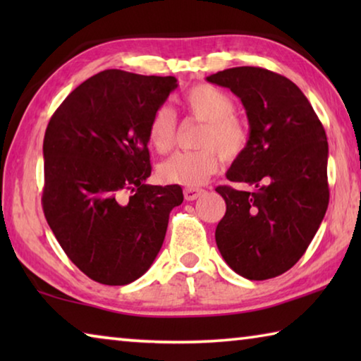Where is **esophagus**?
<instances>
[{"instance_id": "obj_1", "label": "esophagus", "mask_w": 361, "mask_h": 361, "mask_svg": "<svg viewBox=\"0 0 361 361\" xmlns=\"http://www.w3.org/2000/svg\"><path fill=\"white\" fill-rule=\"evenodd\" d=\"M202 192H204L202 189H199V188H186L185 191H183V194H185V199H186V200H195Z\"/></svg>"}]
</instances>
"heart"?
Masks as SVG:
<instances>
[{"mask_svg": "<svg viewBox=\"0 0 361 361\" xmlns=\"http://www.w3.org/2000/svg\"><path fill=\"white\" fill-rule=\"evenodd\" d=\"M185 111L204 122L197 145L202 148L175 152L159 166V178L181 186H200L218 169V152L224 159L239 157L247 149L248 127L235 116V103L224 90L210 84H195L180 99ZM176 135V116L172 108H157L148 124V142L157 152L172 149Z\"/></svg>", "mask_w": 361, "mask_h": 361, "instance_id": "obj_1", "label": "heart"}]
</instances>
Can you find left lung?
<instances>
[{"instance_id":"1","label":"left lung","mask_w":361,"mask_h":361,"mask_svg":"<svg viewBox=\"0 0 361 361\" xmlns=\"http://www.w3.org/2000/svg\"><path fill=\"white\" fill-rule=\"evenodd\" d=\"M207 81L239 97L250 124L247 149L226 176L253 191L216 188L226 202L218 250L242 277H277L305 253L328 209L325 129L301 89L277 73L235 66Z\"/></svg>"}]
</instances>
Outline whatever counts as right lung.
Returning a JSON list of instances; mask_svg holds the SVG:
<instances>
[{
  "instance_id": "obj_1",
  "label": "right lung",
  "mask_w": 361,
  "mask_h": 361,
  "mask_svg": "<svg viewBox=\"0 0 361 361\" xmlns=\"http://www.w3.org/2000/svg\"><path fill=\"white\" fill-rule=\"evenodd\" d=\"M178 87L173 76L105 70L49 121L42 210L66 256L103 285L143 276L161 250L178 185L151 186L148 124Z\"/></svg>"
}]
</instances>
